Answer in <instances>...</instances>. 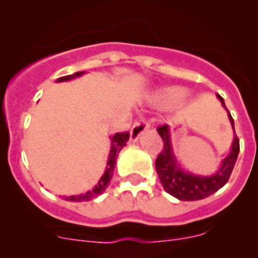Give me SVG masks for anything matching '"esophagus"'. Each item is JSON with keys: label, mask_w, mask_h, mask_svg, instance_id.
<instances>
[{"label": "esophagus", "mask_w": 258, "mask_h": 258, "mask_svg": "<svg viewBox=\"0 0 258 258\" xmlns=\"http://www.w3.org/2000/svg\"><path fill=\"white\" fill-rule=\"evenodd\" d=\"M148 128H150V122H148L147 119L142 118V119H140V121L135 122L134 126H132V130H131L132 141L136 142L137 140L140 139V136H141L145 131H147Z\"/></svg>", "instance_id": "esophagus-1"}]
</instances>
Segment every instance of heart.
Segmentation results:
<instances>
[{"label": "heart", "instance_id": "1", "mask_svg": "<svg viewBox=\"0 0 258 258\" xmlns=\"http://www.w3.org/2000/svg\"><path fill=\"white\" fill-rule=\"evenodd\" d=\"M187 96V91L181 87H167L165 90H161L156 93L155 101L160 106L163 107H170V106L177 105L183 101Z\"/></svg>", "mask_w": 258, "mask_h": 258}]
</instances>
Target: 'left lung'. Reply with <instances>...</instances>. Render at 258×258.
I'll use <instances>...</instances> for the list:
<instances>
[{"label":"left lung","instance_id":"8db88e82","mask_svg":"<svg viewBox=\"0 0 258 258\" xmlns=\"http://www.w3.org/2000/svg\"><path fill=\"white\" fill-rule=\"evenodd\" d=\"M216 96L220 100L222 107L227 111V116L230 118L233 134H235V122H233L230 111L226 107L225 100L220 95ZM157 132L161 139L163 140V148L156 160V171H157L158 178L167 194L181 201H199V200L211 196L227 183L233 167H235L238 152H240V140L237 139L236 135H233V142L230 153L223 158L220 168L216 171V173L210 176H202L188 172L179 166L175 152H173L168 124L158 127Z\"/></svg>","mask_w":258,"mask_h":258}]
</instances>
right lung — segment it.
Returning <instances> with one entry per match:
<instances>
[{
  "instance_id": "obj_1",
  "label": "right lung",
  "mask_w": 258,
  "mask_h": 258,
  "mask_svg": "<svg viewBox=\"0 0 258 258\" xmlns=\"http://www.w3.org/2000/svg\"><path fill=\"white\" fill-rule=\"evenodd\" d=\"M85 71H81V72H76L74 75H69V76H63V77H59L57 80V82H64V81H71L74 79H77V77L82 76L85 75ZM130 139V134L128 132H118L114 136H111V150H110V155H108V161H107V166H106V170L105 173L102 175V177L100 178L98 183L93 187L91 191H87L86 194H81V195H75V196H69L66 197V201L70 202H82V201H90V200L96 199L98 195L102 194L106 188L108 187V183H110V179L112 178L113 175V168L114 165H116V158L118 156L119 151L124 147L128 141Z\"/></svg>"
}]
</instances>
